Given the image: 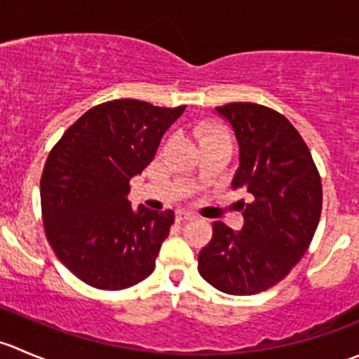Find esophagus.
I'll return each mask as SVG.
<instances>
[{
  "mask_svg": "<svg viewBox=\"0 0 359 359\" xmlns=\"http://www.w3.org/2000/svg\"><path fill=\"white\" fill-rule=\"evenodd\" d=\"M194 215L191 212H184V210H179L175 213V220L177 222H187V220H193Z\"/></svg>",
  "mask_w": 359,
  "mask_h": 359,
  "instance_id": "34e87169",
  "label": "esophagus"
}]
</instances>
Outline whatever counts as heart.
<instances>
[{"label": "heart", "mask_w": 359, "mask_h": 359, "mask_svg": "<svg viewBox=\"0 0 359 359\" xmlns=\"http://www.w3.org/2000/svg\"><path fill=\"white\" fill-rule=\"evenodd\" d=\"M194 139L198 140L200 146H206V144L217 142V140H229L222 130L210 125V123H201L194 128Z\"/></svg>", "instance_id": "heart-1"}]
</instances>
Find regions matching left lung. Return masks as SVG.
I'll list each match as a JSON object with an SVG mask.
<instances>
[{
	"label": "left lung",
	"mask_w": 359,
	"mask_h": 359,
	"mask_svg": "<svg viewBox=\"0 0 359 359\" xmlns=\"http://www.w3.org/2000/svg\"><path fill=\"white\" fill-rule=\"evenodd\" d=\"M215 111L240 147L231 187L248 191L253 201H240L241 231L213 224L198 269L217 290L253 295L283 280L309 247L321 213L320 173L300 133L280 112L252 102Z\"/></svg>",
	"instance_id": "8db88e82"
}]
</instances>
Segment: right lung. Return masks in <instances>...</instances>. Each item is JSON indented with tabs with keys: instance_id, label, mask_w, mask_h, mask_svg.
<instances>
[{
	"instance_id": "obj_1",
	"label": "right lung",
	"mask_w": 359,
	"mask_h": 359,
	"mask_svg": "<svg viewBox=\"0 0 359 359\" xmlns=\"http://www.w3.org/2000/svg\"><path fill=\"white\" fill-rule=\"evenodd\" d=\"M184 109L111 100L86 111L48 154L39 189L46 238L90 287L123 290L154 271L175 213L133 210L128 182L153 161Z\"/></svg>"
}]
</instances>
